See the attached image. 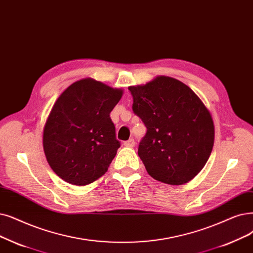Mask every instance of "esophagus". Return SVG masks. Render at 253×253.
Wrapping results in <instances>:
<instances>
[{"label": "esophagus", "mask_w": 253, "mask_h": 253, "mask_svg": "<svg viewBox=\"0 0 253 253\" xmlns=\"http://www.w3.org/2000/svg\"><path fill=\"white\" fill-rule=\"evenodd\" d=\"M124 146L129 147V148H133L135 146V141L133 138H130L124 142Z\"/></svg>", "instance_id": "1"}]
</instances>
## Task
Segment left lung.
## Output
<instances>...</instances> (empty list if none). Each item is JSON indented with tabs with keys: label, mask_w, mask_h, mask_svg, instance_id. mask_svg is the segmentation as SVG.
Returning <instances> with one entry per match:
<instances>
[{
	"label": "left lung",
	"mask_w": 253,
	"mask_h": 253,
	"mask_svg": "<svg viewBox=\"0 0 253 253\" xmlns=\"http://www.w3.org/2000/svg\"><path fill=\"white\" fill-rule=\"evenodd\" d=\"M128 90L133 113L147 127L137 153L149 174L169 185L192 180L213 149L210 112L189 86L168 76Z\"/></svg>",
	"instance_id": "left-lung-1"
}]
</instances>
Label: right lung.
<instances>
[{
    "instance_id": "1",
    "label": "right lung",
    "mask_w": 253,
    "mask_h": 253,
    "mask_svg": "<svg viewBox=\"0 0 253 253\" xmlns=\"http://www.w3.org/2000/svg\"><path fill=\"white\" fill-rule=\"evenodd\" d=\"M122 94L85 79L69 85L58 98L43 131V148L61 179L84 186L105 173L121 146L109 114Z\"/></svg>"
}]
</instances>
